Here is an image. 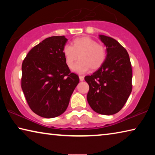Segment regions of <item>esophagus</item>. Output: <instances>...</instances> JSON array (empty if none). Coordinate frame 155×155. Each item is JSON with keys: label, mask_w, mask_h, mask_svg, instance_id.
Returning a JSON list of instances; mask_svg holds the SVG:
<instances>
[{"label": "esophagus", "mask_w": 155, "mask_h": 155, "mask_svg": "<svg viewBox=\"0 0 155 155\" xmlns=\"http://www.w3.org/2000/svg\"><path fill=\"white\" fill-rule=\"evenodd\" d=\"M79 79L81 81H83L84 80V76H79Z\"/></svg>", "instance_id": "obj_1"}]
</instances>
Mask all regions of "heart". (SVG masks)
Segmentation results:
<instances>
[{"label":"heart","mask_w":155,"mask_h":155,"mask_svg":"<svg viewBox=\"0 0 155 155\" xmlns=\"http://www.w3.org/2000/svg\"><path fill=\"white\" fill-rule=\"evenodd\" d=\"M65 63L71 68L76 60L80 59L73 66L76 72L84 73L91 70H95L101 68L107 58L105 47L97 43L90 37L76 38L72 41V46L65 45L63 48Z\"/></svg>","instance_id":"1"}]
</instances>
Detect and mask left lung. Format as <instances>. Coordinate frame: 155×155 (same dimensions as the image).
I'll list each match as a JSON object with an SVG mask.
<instances>
[{
  "label": "left lung",
  "mask_w": 155,
  "mask_h": 155,
  "mask_svg": "<svg viewBox=\"0 0 155 155\" xmlns=\"http://www.w3.org/2000/svg\"><path fill=\"white\" fill-rule=\"evenodd\" d=\"M107 50L104 64L85 80L90 86L87 99L94 111L113 115L120 111L132 91V68L128 52L118 41L99 35Z\"/></svg>",
  "instance_id": "obj_1"
}]
</instances>
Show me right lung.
<instances>
[{
	"instance_id": "obj_1",
	"label": "right lung",
	"mask_w": 155,
	"mask_h": 155,
	"mask_svg": "<svg viewBox=\"0 0 155 155\" xmlns=\"http://www.w3.org/2000/svg\"><path fill=\"white\" fill-rule=\"evenodd\" d=\"M67 41L64 35L45 39L28 52L22 64L21 87L27 103L35 114L46 118L65 112L79 82L63 54Z\"/></svg>"
}]
</instances>
